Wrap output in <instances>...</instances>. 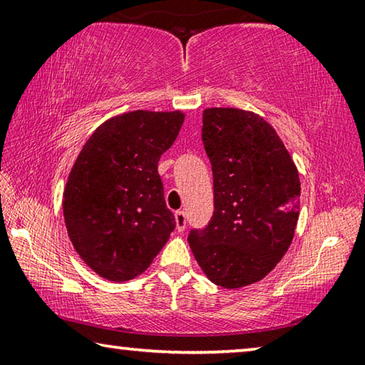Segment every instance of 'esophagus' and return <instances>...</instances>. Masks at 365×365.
<instances>
[{"instance_id":"34e87169","label":"esophagus","mask_w":365,"mask_h":365,"mask_svg":"<svg viewBox=\"0 0 365 365\" xmlns=\"http://www.w3.org/2000/svg\"><path fill=\"white\" fill-rule=\"evenodd\" d=\"M185 227H187V215H185L183 211H177L175 212V228L178 232H183Z\"/></svg>"}]
</instances>
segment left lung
I'll list each match as a JSON object with an SVG mask.
<instances>
[{
    "label": "left lung",
    "mask_w": 365,
    "mask_h": 365,
    "mask_svg": "<svg viewBox=\"0 0 365 365\" xmlns=\"http://www.w3.org/2000/svg\"><path fill=\"white\" fill-rule=\"evenodd\" d=\"M202 143L212 165L214 214L202 230L190 232V248L215 285H252L293 242L298 169L275 128L251 110L205 109Z\"/></svg>",
    "instance_id": "left-lung-1"
}]
</instances>
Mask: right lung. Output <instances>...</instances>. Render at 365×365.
Returning <instances> with one entry per match:
<instances>
[{"instance_id":"obj_1","label":"right lung","mask_w":365,"mask_h":365,"mask_svg":"<svg viewBox=\"0 0 365 365\" xmlns=\"http://www.w3.org/2000/svg\"><path fill=\"white\" fill-rule=\"evenodd\" d=\"M185 114L132 110L101 123L67 178V233L83 262L110 282L150 267L175 228L158 163L174 145Z\"/></svg>"}]
</instances>
